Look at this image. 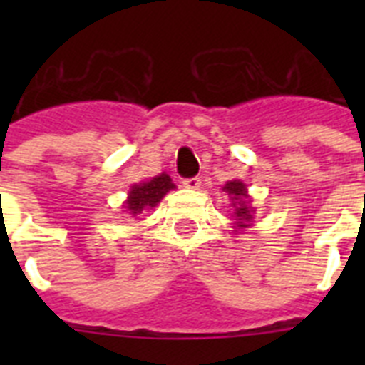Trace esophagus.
Returning a JSON list of instances; mask_svg holds the SVG:
<instances>
[{
	"instance_id": "esophagus-1",
	"label": "esophagus",
	"mask_w": 365,
	"mask_h": 365,
	"mask_svg": "<svg viewBox=\"0 0 365 365\" xmlns=\"http://www.w3.org/2000/svg\"><path fill=\"white\" fill-rule=\"evenodd\" d=\"M182 186L188 190H199L201 188V179L199 177H190V179L182 180Z\"/></svg>"
}]
</instances>
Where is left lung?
I'll list each match as a JSON object with an SVG mask.
<instances>
[{"label": "left lung", "mask_w": 365, "mask_h": 365, "mask_svg": "<svg viewBox=\"0 0 365 365\" xmlns=\"http://www.w3.org/2000/svg\"><path fill=\"white\" fill-rule=\"evenodd\" d=\"M222 192H227L232 199V206H234V215L237 219V227L247 228L250 227L252 222V214L254 210L248 206V193H247V185L241 182V180H228L227 185L222 186Z\"/></svg>", "instance_id": "left-lung-1"}]
</instances>
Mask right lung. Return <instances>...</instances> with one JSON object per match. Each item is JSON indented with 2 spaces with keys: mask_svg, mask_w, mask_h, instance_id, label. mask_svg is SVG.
I'll return each mask as SVG.
<instances>
[{
  "mask_svg": "<svg viewBox=\"0 0 365 365\" xmlns=\"http://www.w3.org/2000/svg\"><path fill=\"white\" fill-rule=\"evenodd\" d=\"M173 188H175V185L172 182L170 175L160 173V175L153 177L146 182H138V185L131 186L125 208L133 215L143 214V210H146V208H153V206L159 205L160 199Z\"/></svg>",
  "mask_w": 365,
  "mask_h": 365,
  "instance_id": "add662e5",
  "label": "right lung"
}]
</instances>
